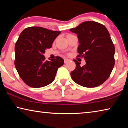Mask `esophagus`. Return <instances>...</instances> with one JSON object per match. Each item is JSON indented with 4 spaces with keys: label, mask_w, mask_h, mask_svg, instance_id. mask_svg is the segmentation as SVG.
<instances>
[{
    "label": "esophagus",
    "mask_w": 128,
    "mask_h": 128,
    "mask_svg": "<svg viewBox=\"0 0 128 128\" xmlns=\"http://www.w3.org/2000/svg\"><path fill=\"white\" fill-rule=\"evenodd\" d=\"M69 61H70V60H69V59H64V63H67V62H68Z\"/></svg>",
    "instance_id": "34e87169"
}]
</instances>
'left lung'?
Returning <instances> with one entry per match:
<instances>
[{"label":"left lung","instance_id":"obj_1","mask_svg":"<svg viewBox=\"0 0 128 128\" xmlns=\"http://www.w3.org/2000/svg\"><path fill=\"white\" fill-rule=\"evenodd\" d=\"M77 34L79 41L77 57L84 58L86 64L73 60L76 64L71 72L72 80L86 88H95L103 84L113 69L114 46L104 26L95 21H85L70 29Z\"/></svg>","mask_w":128,"mask_h":128}]
</instances>
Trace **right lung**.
<instances>
[{
	"mask_svg": "<svg viewBox=\"0 0 128 128\" xmlns=\"http://www.w3.org/2000/svg\"><path fill=\"white\" fill-rule=\"evenodd\" d=\"M61 32L39 26L26 28L15 44L14 66L19 76L27 85L34 88L46 86L52 82L58 68L64 64L61 57L51 61L43 55L51 48Z\"/></svg>",
	"mask_w": 128,
	"mask_h": 128,
	"instance_id": "right-lung-1",
	"label": "right lung"
}]
</instances>
